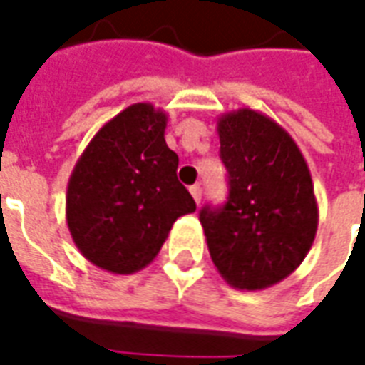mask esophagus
Masks as SVG:
<instances>
[{
	"mask_svg": "<svg viewBox=\"0 0 365 365\" xmlns=\"http://www.w3.org/2000/svg\"><path fill=\"white\" fill-rule=\"evenodd\" d=\"M190 193H191V197L195 199V203H201V195H203V191H201V187L199 185H191L190 187Z\"/></svg>",
	"mask_w": 365,
	"mask_h": 365,
	"instance_id": "esophagus-1",
	"label": "esophagus"
}]
</instances>
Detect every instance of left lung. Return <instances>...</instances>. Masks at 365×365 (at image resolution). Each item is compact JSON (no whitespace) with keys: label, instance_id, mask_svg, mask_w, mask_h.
<instances>
[{"label":"left lung","instance_id":"8db88e82","mask_svg":"<svg viewBox=\"0 0 365 365\" xmlns=\"http://www.w3.org/2000/svg\"><path fill=\"white\" fill-rule=\"evenodd\" d=\"M217 130L229 197L199 213L209 254L232 287L266 289L293 274L313 246L319 207L311 172L268 115L248 107L225 113Z\"/></svg>","mask_w":365,"mask_h":365}]
</instances>
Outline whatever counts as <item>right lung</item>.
<instances>
[{
    "mask_svg": "<svg viewBox=\"0 0 365 365\" xmlns=\"http://www.w3.org/2000/svg\"><path fill=\"white\" fill-rule=\"evenodd\" d=\"M168 115L152 103L128 105L97 130L76 162L66 191V222L78 250L97 268H146L178 217L195 201L178 182V154L164 138Z\"/></svg>",
    "mask_w": 365,
    "mask_h": 365,
    "instance_id": "1",
    "label": "right lung"
}]
</instances>
